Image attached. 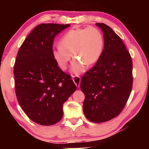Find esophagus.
<instances>
[{
    "mask_svg": "<svg viewBox=\"0 0 149 149\" xmlns=\"http://www.w3.org/2000/svg\"><path fill=\"white\" fill-rule=\"evenodd\" d=\"M72 80L74 81L75 85L77 87H80V83H81V77L79 76H72Z\"/></svg>",
    "mask_w": 149,
    "mask_h": 149,
    "instance_id": "obj_1",
    "label": "esophagus"
}]
</instances>
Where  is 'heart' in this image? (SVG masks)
<instances>
[{"label": "heart", "mask_w": 149, "mask_h": 149, "mask_svg": "<svg viewBox=\"0 0 149 149\" xmlns=\"http://www.w3.org/2000/svg\"><path fill=\"white\" fill-rule=\"evenodd\" d=\"M103 47V35L97 28H73L62 36L60 46L53 49L52 56L59 67L66 70L72 54L76 60L72 64V70L79 73L84 70L85 65L91 66L98 61Z\"/></svg>", "instance_id": "heart-1"}]
</instances>
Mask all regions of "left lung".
Returning <instances> with one entry per match:
<instances>
[{
    "label": "left lung",
    "mask_w": 149,
    "mask_h": 149,
    "mask_svg": "<svg viewBox=\"0 0 149 149\" xmlns=\"http://www.w3.org/2000/svg\"><path fill=\"white\" fill-rule=\"evenodd\" d=\"M95 25L104 35V49L95 66L85 72L80 87L85 95L83 113L93 123L119 115L132 88V60L121 38L103 23Z\"/></svg>",
    "instance_id": "1"
}]
</instances>
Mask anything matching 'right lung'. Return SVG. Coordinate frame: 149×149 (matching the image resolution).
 <instances>
[{
	"mask_svg": "<svg viewBox=\"0 0 149 149\" xmlns=\"http://www.w3.org/2000/svg\"><path fill=\"white\" fill-rule=\"evenodd\" d=\"M70 24H41L28 34L14 64L15 93L20 107L32 121L52 125L63 116V104L77 90L70 76L52 56L56 36Z\"/></svg>",
	"mask_w": 149,
	"mask_h": 149,
	"instance_id": "right-lung-1",
	"label": "right lung"
}]
</instances>
